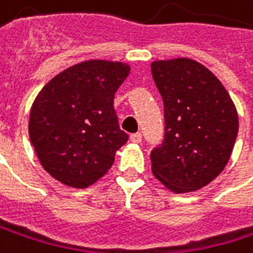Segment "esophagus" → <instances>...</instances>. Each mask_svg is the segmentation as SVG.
I'll return each instance as SVG.
<instances>
[{
    "label": "esophagus",
    "instance_id": "esophagus-1",
    "mask_svg": "<svg viewBox=\"0 0 253 253\" xmlns=\"http://www.w3.org/2000/svg\"><path fill=\"white\" fill-rule=\"evenodd\" d=\"M129 140H131L132 143H135V144H138V143H141V134H140V132H135V134H131V135H129Z\"/></svg>",
    "mask_w": 253,
    "mask_h": 253
}]
</instances>
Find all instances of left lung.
<instances>
[{
    "label": "left lung",
    "instance_id": "obj_1",
    "mask_svg": "<svg viewBox=\"0 0 253 253\" xmlns=\"http://www.w3.org/2000/svg\"><path fill=\"white\" fill-rule=\"evenodd\" d=\"M164 101V141L150 153L152 173L174 194L198 191L230 161L239 116L230 93L203 64L189 58L150 64Z\"/></svg>",
    "mask_w": 253,
    "mask_h": 253
}]
</instances>
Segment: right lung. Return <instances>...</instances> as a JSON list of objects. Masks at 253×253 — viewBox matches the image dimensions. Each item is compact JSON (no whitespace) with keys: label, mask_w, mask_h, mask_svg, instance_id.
<instances>
[{"label":"right lung","mask_w":253,"mask_h":253,"mask_svg":"<svg viewBox=\"0 0 253 253\" xmlns=\"http://www.w3.org/2000/svg\"><path fill=\"white\" fill-rule=\"evenodd\" d=\"M129 64L87 59L50 79L29 112L28 132L42 167L65 186L84 189L113 166L128 141L113 109Z\"/></svg>","instance_id":"right-lung-1"}]
</instances>
